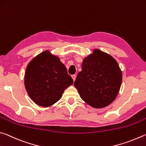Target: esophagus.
Masks as SVG:
<instances>
[{
  "mask_svg": "<svg viewBox=\"0 0 146 146\" xmlns=\"http://www.w3.org/2000/svg\"><path fill=\"white\" fill-rule=\"evenodd\" d=\"M72 80H73L74 81H75L76 78V75H72Z\"/></svg>",
  "mask_w": 146,
  "mask_h": 146,
  "instance_id": "1",
  "label": "esophagus"
}]
</instances>
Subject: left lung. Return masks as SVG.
Here are the masks:
<instances>
[{
	"label": "left lung",
	"mask_w": 146,
	"mask_h": 146,
	"mask_svg": "<svg viewBox=\"0 0 146 146\" xmlns=\"http://www.w3.org/2000/svg\"><path fill=\"white\" fill-rule=\"evenodd\" d=\"M74 83L81 98L94 108L113 103L121 88L122 74L115 59L98 48L83 59Z\"/></svg>",
	"instance_id": "obj_1"
}]
</instances>
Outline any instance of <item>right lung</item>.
<instances>
[{"mask_svg": "<svg viewBox=\"0 0 146 146\" xmlns=\"http://www.w3.org/2000/svg\"><path fill=\"white\" fill-rule=\"evenodd\" d=\"M73 85L64 64L48 50L43 51L28 63L24 85L30 98L38 106L49 107L62 97L64 90Z\"/></svg>", "mask_w": 146, "mask_h": 146, "instance_id": "add662e5", "label": "right lung"}]
</instances>
